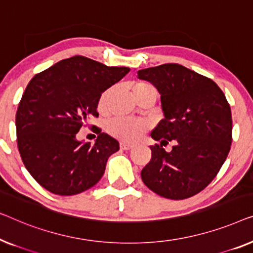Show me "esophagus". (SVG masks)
I'll use <instances>...</instances> for the list:
<instances>
[{"mask_svg": "<svg viewBox=\"0 0 253 253\" xmlns=\"http://www.w3.org/2000/svg\"><path fill=\"white\" fill-rule=\"evenodd\" d=\"M131 148H133V144L126 143V142H122L120 143V149H123V150H130Z\"/></svg>", "mask_w": 253, "mask_h": 253, "instance_id": "esophagus-1", "label": "esophagus"}]
</instances>
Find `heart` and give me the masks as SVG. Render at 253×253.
I'll use <instances>...</instances> for the list:
<instances>
[{"mask_svg":"<svg viewBox=\"0 0 253 253\" xmlns=\"http://www.w3.org/2000/svg\"><path fill=\"white\" fill-rule=\"evenodd\" d=\"M113 89L112 88H109L106 89L101 97L98 99V110L101 112L105 111L106 105H108V102L110 97H111ZM155 92V88L151 86L150 84L148 83H137L134 84L133 87V94L135 97L140 96L141 94H144V92ZM149 128H150V124L145 120H138V119H115L112 122L109 123L108 125V130L109 133L115 136L118 140H122L124 142H135L143 136V135L147 133Z\"/></svg>","mask_w":253,"mask_h":253,"instance_id":"obj_1","label":"heart"}]
</instances>
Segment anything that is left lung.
<instances>
[{"instance_id":"obj_1","label":"left lung","mask_w":253,"mask_h":253,"mask_svg":"<svg viewBox=\"0 0 253 253\" xmlns=\"http://www.w3.org/2000/svg\"><path fill=\"white\" fill-rule=\"evenodd\" d=\"M161 94L164 119L151 137V159L141 172L145 186L159 196L184 199L214 179L232 144L229 103L214 81L179 64L137 72ZM174 143L172 151L162 147Z\"/></svg>"}]
</instances>
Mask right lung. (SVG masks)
Listing matches in <instances>:
<instances>
[{
	"label": "right lung",
	"mask_w": 253,
	"mask_h": 253,
	"mask_svg": "<svg viewBox=\"0 0 253 253\" xmlns=\"http://www.w3.org/2000/svg\"><path fill=\"white\" fill-rule=\"evenodd\" d=\"M128 72V67L74 56L38 73L27 84L16 113L17 144L26 169L44 189L72 196L101 180L119 142L101 129L94 144L78 141L77 133L98 117L102 92Z\"/></svg>",
	"instance_id": "add662e5"
}]
</instances>
